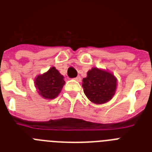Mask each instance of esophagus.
Listing matches in <instances>:
<instances>
[{
    "label": "esophagus",
    "instance_id": "34e87169",
    "mask_svg": "<svg viewBox=\"0 0 152 152\" xmlns=\"http://www.w3.org/2000/svg\"><path fill=\"white\" fill-rule=\"evenodd\" d=\"M74 80H76V81H78V82H80V81L81 80V77L80 76H78L77 77H76V78L74 79Z\"/></svg>",
    "mask_w": 152,
    "mask_h": 152
}]
</instances>
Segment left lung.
<instances>
[{"mask_svg": "<svg viewBox=\"0 0 152 152\" xmlns=\"http://www.w3.org/2000/svg\"><path fill=\"white\" fill-rule=\"evenodd\" d=\"M83 92L93 103L103 104L113 98L117 88V79L106 70L93 68L83 79Z\"/></svg>", "mask_w": 152, "mask_h": 152, "instance_id": "left-lung-1", "label": "left lung"}]
</instances>
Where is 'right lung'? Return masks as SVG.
Here are the masks:
<instances>
[{"label":"right lung","instance_id":"add662e5","mask_svg":"<svg viewBox=\"0 0 152 152\" xmlns=\"http://www.w3.org/2000/svg\"><path fill=\"white\" fill-rule=\"evenodd\" d=\"M64 76L55 67H51L48 71L39 75L34 80V85L42 97L46 99H53L59 95L64 84Z\"/></svg>","mask_w":152,"mask_h":152}]
</instances>
